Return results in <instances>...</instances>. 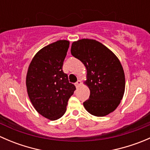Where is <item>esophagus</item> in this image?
I'll list each match as a JSON object with an SVG mask.
<instances>
[{
  "label": "esophagus",
  "mask_w": 150,
  "mask_h": 150,
  "mask_svg": "<svg viewBox=\"0 0 150 150\" xmlns=\"http://www.w3.org/2000/svg\"><path fill=\"white\" fill-rule=\"evenodd\" d=\"M75 86H76V88H78L79 87V86H81V81H80V80H78V81H77L76 83H75Z\"/></svg>",
  "instance_id": "obj_1"
}]
</instances>
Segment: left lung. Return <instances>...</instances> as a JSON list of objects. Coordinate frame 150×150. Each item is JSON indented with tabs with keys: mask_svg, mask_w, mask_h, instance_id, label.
<instances>
[{
	"mask_svg": "<svg viewBox=\"0 0 150 150\" xmlns=\"http://www.w3.org/2000/svg\"><path fill=\"white\" fill-rule=\"evenodd\" d=\"M71 54L87 69L85 83L90 96L83 102L90 114L103 117L114 111L125 91V74L117 57L102 43L93 39L73 42Z\"/></svg>",
	"mask_w": 150,
	"mask_h": 150,
	"instance_id": "1",
	"label": "left lung"
}]
</instances>
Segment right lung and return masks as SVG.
I'll return each instance as SVG.
<instances>
[{
    "instance_id": "right-lung-1",
    "label": "right lung",
    "mask_w": 150,
    "mask_h": 150,
    "mask_svg": "<svg viewBox=\"0 0 150 150\" xmlns=\"http://www.w3.org/2000/svg\"><path fill=\"white\" fill-rule=\"evenodd\" d=\"M69 42L60 40L43 47L29 66L26 86L38 112L51 120L65 113L67 102L76 89L62 70Z\"/></svg>"
}]
</instances>
